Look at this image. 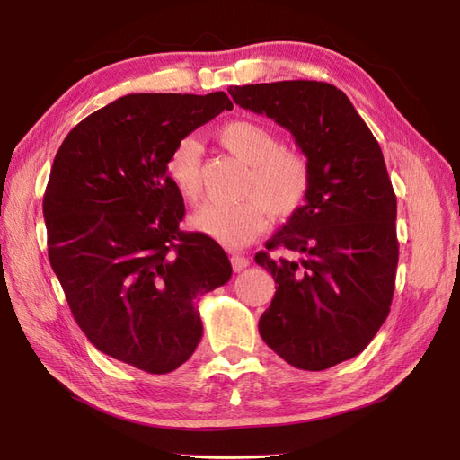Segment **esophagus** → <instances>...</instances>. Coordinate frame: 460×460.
<instances>
[{"label":"esophagus","instance_id":"esophagus-1","mask_svg":"<svg viewBox=\"0 0 460 460\" xmlns=\"http://www.w3.org/2000/svg\"><path fill=\"white\" fill-rule=\"evenodd\" d=\"M230 262H232V269H234L235 272H240V270H243V269L249 267V259L243 257V255H240V253L232 255V257H230Z\"/></svg>","mask_w":460,"mask_h":460}]
</instances>
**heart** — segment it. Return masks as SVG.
Wrapping results in <instances>:
<instances>
[{
    "instance_id": "b5f03b06",
    "label": "heart",
    "mask_w": 460,
    "mask_h": 460,
    "mask_svg": "<svg viewBox=\"0 0 460 460\" xmlns=\"http://www.w3.org/2000/svg\"><path fill=\"white\" fill-rule=\"evenodd\" d=\"M218 142L249 164L238 203H207L191 213L193 230L213 242L238 249L253 242L269 225V213L291 217L307 201L309 163L299 151L282 147L280 136L255 120H232L218 130ZM203 146L193 136L176 142L166 157V174L186 199L203 188Z\"/></svg>"
}]
</instances>
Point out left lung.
I'll list each match as a JSON object with an SVG mask.
<instances>
[{
	"instance_id": "1",
	"label": "left lung",
	"mask_w": 460,
	"mask_h": 460,
	"mask_svg": "<svg viewBox=\"0 0 460 460\" xmlns=\"http://www.w3.org/2000/svg\"><path fill=\"white\" fill-rule=\"evenodd\" d=\"M232 100L296 137L311 169L305 205L255 255L276 286L259 332L301 370L357 357L392 307L397 198L380 144L341 90L316 80L232 86ZM288 248L297 260H272Z\"/></svg>"
}]
</instances>
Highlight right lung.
I'll return each mask as SVG.
<instances>
[{
	"instance_id": "add662e5",
	"label": "right lung",
	"mask_w": 460,
	"mask_h": 460,
	"mask_svg": "<svg viewBox=\"0 0 460 460\" xmlns=\"http://www.w3.org/2000/svg\"><path fill=\"white\" fill-rule=\"evenodd\" d=\"M232 107L225 92L124 95L78 122L51 166L48 255L68 307L97 349L149 374L191 357L198 301L232 276L217 242L180 230L166 174L176 142Z\"/></svg>"
}]
</instances>
